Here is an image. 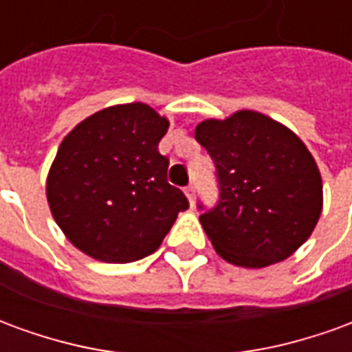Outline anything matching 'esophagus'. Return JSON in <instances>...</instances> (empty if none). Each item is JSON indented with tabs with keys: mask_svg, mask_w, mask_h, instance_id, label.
Segmentation results:
<instances>
[{
	"mask_svg": "<svg viewBox=\"0 0 352 352\" xmlns=\"http://www.w3.org/2000/svg\"><path fill=\"white\" fill-rule=\"evenodd\" d=\"M184 194H186V198H188V201H190V206H194L196 204V190H194V186H186L184 188Z\"/></svg>",
	"mask_w": 352,
	"mask_h": 352,
	"instance_id": "1",
	"label": "esophagus"
}]
</instances>
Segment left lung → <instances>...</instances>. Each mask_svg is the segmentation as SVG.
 Listing matches in <instances>:
<instances>
[{"label": "left lung", "instance_id": "left-lung-1", "mask_svg": "<svg viewBox=\"0 0 352 352\" xmlns=\"http://www.w3.org/2000/svg\"><path fill=\"white\" fill-rule=\"evenodd\" d=\"M194 135L217 166L221 199L199 222L219 256L265 267L294 254L322 213L320 171L302 139L251 109L207 118Z\"/></svg>", "mask_w": 352, "mask_h": 352}]
</instances>
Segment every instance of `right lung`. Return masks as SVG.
I'll return each instance as SVG.
<instances>
[{"mask_svg": "<svg viewBox=\"0 0 352 352\" xmlns=\"http://www.w3.org/2000/svg\"><path fill=\"white\" fill-rule=\"evenodd\" d=\"M168 128L166 116L135 101L94 113L60 143L47 201L79 251L109 264L145 258L188 209L186 196L168 183L169 160L158 151Z\"/></svg>", "mask_w": 352, "mask_h": 352, "instance_id": "right-lung-1", "label": "right lung"}]
</instances>
